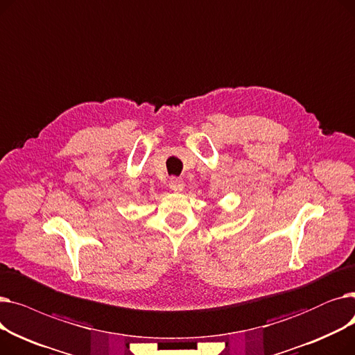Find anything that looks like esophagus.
Here are the masks:
<instances>
[{
  "instance_id": "obj_1",
  "label": "esophagus",
  "mask_w": 355,
  "mask_h": 355,
  "mask_svg": "<svg viewBox=\"0 0 355 355\" xmlns=\"http://www.w3.org/2000/svg\"><path fill=\"white\" fill-rule=\"evenodd\" d=\"M170 187L173 191H181L184 189V181L181 178H171Z\"/></svg>"
}]
</instances>
